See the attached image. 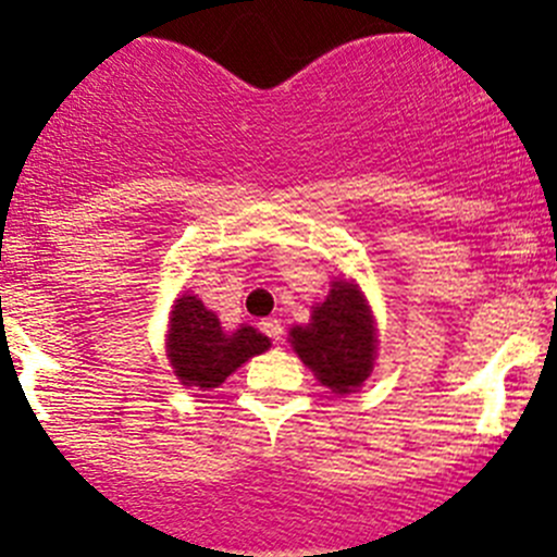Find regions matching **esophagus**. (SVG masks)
<instances>
[{"instance_id":"1","label":"esophagus","mask_w":557,"mask_h":557,"mask_svg":"<svg viewBox=\"0 0 557 557\" xmlns=\"http://www.w3.org/2000/svg\"><path fill=\"white\" fill-rule=\"evenodd\" d=\"M261 331H263V334L269 336V339L274 342V345H277V342L283 339V325H280V320H277V318H267V320H261Z\"/></svg>"}]
</instances>
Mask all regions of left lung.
Instances as JSON below:
<instances>
[{
	"instance_id": "obj_1",
	"label": "left lung",
	"mask_w": 557,
	"mask_h": 557,
	"mask_svg": "<svg viewBox=\"0 0 557 557\" xmlns=\"http://www.w3.org/2000/svg\"><path fill=\"white\" fill-rule=\"evenodd\" d=\"M290 342L314 377L334 393H350L372 372L377 345L372 312L356 285L345 280L331 285L310 325L290 331Z\"/></svg>"
}]
</instances>
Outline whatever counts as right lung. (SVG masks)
Listing matches in <instances>:
<instances>
[{
  "label": "right lung",
  "instance_id": "right-lung-1",
  "mask_svg": "<svg viewBox=\"0 0 557 557\" xmlns=\"http://www.w3.org/2000/svg\"><path fill=\"white\" fill-rule=\"evenodd\" d=\"M166 347L174 374L183 385L218 387L247 358L269 350V339L252 325L228 334L196 296H183L174 305Z\"/></svg>",
  "mask_w": 557,
  "mask_h": 557
}]
</instances>
